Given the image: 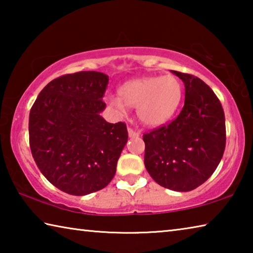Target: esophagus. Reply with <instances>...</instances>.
I'll list each match as a JSON object with an SVG mask.
<instances>
[{
  "label": "esophagus",
  "instance_id": "34e87169",
  "mask_svg": "<svg viewBox=\"0 0 253 253\" xmlns=\"http://www.w3.org/2000/svg\"><path fill=\"white\" fill-rule=\"evenodd\" d=\"M128 135H129L130 137H138L140 135V132L136 131V130L132 129V128L129 127V128H128Z\"/></svg>",
  "mask_w": 253,
  "mask_h": 253
}]
</instances>
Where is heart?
Segmentation results:
<instances>
[{
  "instance_id": "obj_1",
  "label": "heart",
  "mask_w": 253,
  "mask_h": 253,
  "mask_svg": "<svg viewBox=\"0 0 253 253\" xmlns=\"http://www.w3.org/2000/svg\"><path fill=\"white\" fill-rule=\"evenodd\" d=\"M119 98L109 104L121 114L127 106L136 107L139 121L147 126H160L172 118L182 99V84L176 76L146 77L128 81L119 88Z\"/></svg>"
}]
</instances>
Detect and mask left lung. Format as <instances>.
<instances>
[{"label": "left lung", "mask_w": 253, "mask_h": 253, "mask_svg": "<svg viewBox=\"0 0 253 253\" xmlns=\"http://www.w3.org/2000/svg\"><path fill=\"white\" fill-rule=\"evenodd\" d=\"M185 85V102L172 122L143 135L144 163L161 186L187 192L207 181L225 149V117L215 93L198 77L174 71Z\"/></svg>", "instance_id": "8db88e82"}]
</instances>
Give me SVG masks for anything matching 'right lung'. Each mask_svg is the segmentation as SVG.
<instances>
[{"instance_id": "add662e5", "label": "right lung", "mask_w": 253, "mask_h": 253, "mask_svg": "<svg viewBox=\"0 0 253 253\" xmlns=\"http://www.w3.org/2000/svg\"><path fill=\"white\" fill-rule=\"evenodd\" d=\"M108 76L79 71L53 79L34 101L29 143L44 177L62 192L87 195L101 190L116 173L128 139L126 124L100 116Z\"/></svg>"}]
</instances>
